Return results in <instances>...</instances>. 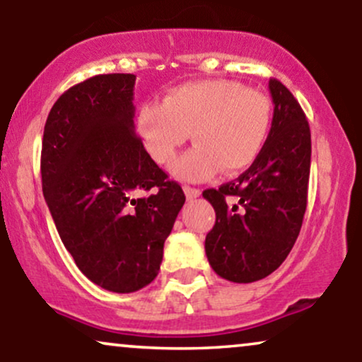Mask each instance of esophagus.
<instances>
[{
    "instance_id": "esophagus-1",
    "label": "esophagus",
    "mask_w": 362,
    "mask_h": 362,
    "mask_svg": "<svg viewBox=\"0 0 362 362\" xmlns=\"http://www.w3.org/2000/svg\"><path fill=\"white\" fill-rule=\"evenodd\" d=\"M184 192L187 195V199H195V197H199V195H201V189H195V187L185 185Z\"/></svg>"
}]
</instances>
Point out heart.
Returning a JSON list of instances; mask_svg holds the SVG:
<instances>
[{"label":"heart","instance_id":"b5f03b06","mask_svg":"<svg viewBox=\"0 0 362 362\" xmlns=\"http://www.w3.org/2000/svg\"><path fill=\"white\" fill-rule=\"evenodd\" d=\"M272 124V102L265 93L233 80L190 81L170 88L161 103H144L136 131L148 155L167 165L189 139L195 146L173 165L184 180L202 182L221 170L243 172L259 158Z\"/></svg>","mask_w":362,"mask_h":362}]
</instances>
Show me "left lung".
<instances>
[{
  "label": "left lung",
  "mask_w": 362,
  "mask_h": 362,
  "mask_svg": "<svg viewBox=\"0 0 362 362\" xmlns=\"http://www.w3.org/2000/svg\"><path fill=\"white\" fill-rule=\"evenodd\" d=\"M265 146L247 172L202 195L216 211L206 255L218 276L231 282L260 281L289 255L300 235L311 163V132L305 112L276 78Z\"/></svg>",
  "instance_id": "left-lung-1"
}]
</instances>
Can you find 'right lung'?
Returning <instances> with one entry per match:
<instances>
[{
	"instance_id": "1",
	"label": "right lung",
	"mask_w": 362,
	"mask_h": 362,
	"mask_svg": "<svg viewBox=\"0 0 362 362\" xmlns=\"http://www.w3.org/2000/svg\"><path fill=\"white\" fill-rule=\"evenodd\" d=\"M134 74L66 90L45 120L42 192L66 250L91 282L134 293L160 271L185 194L134 132ZM139 189L152 190L136 198Z\"/></svg>"
}]
</instances>
